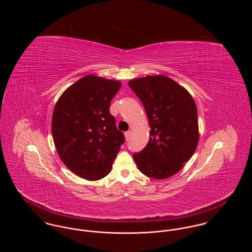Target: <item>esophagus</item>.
I'll return each instance as SVG.
<instances>
[{
    "instance_id": "obj_1",
    "label": "esophagus",
    "mask_w": 252,
    "mask_h": 252,
    "mask_svg": "<svg viewBox=\"0 0 252 252\" xmlns=\"http://www.w3.org/2000/svg\"><path fill=\"white\" fill-rule=\"evenodd\" d=\"M125 136H126V140L128 141L130 139V136H131V131H126L125 133Z\"/></svg>"
}]
</instances>
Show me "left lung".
Wrapping results in <instances>:
<instances>
[{
	"label": "left lung",
	"instance_id": "8db88e82",
	"mask_svg": "<svg viewBox=\"0 0 252 252\" xmlns=\"http://www.w3.org/2000/svg\"><path fill=\"white\" fill-rule=\"evenodd\" d=\"M128 86L144 105L149 126L147 145L133 158L149 178L164 180L178 173L194 153L199 133L191 94L164 75L132 79Z\"/></svg>",
	"mask_w": 252,
	"mask_h": 252
}]
</instances>
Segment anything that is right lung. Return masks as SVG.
Here are the masks:
<instances>
[{"instance_id":"obj_1","label":"right lung","mask_w":252,"mask_h":252,"mask_svg":"<svg viewBox=\"0 0 252 252\" xmlns=\"http://www.w3.org/2000/svg\"><path fill=\"white\" fill-rule=\"evenodd\" d=\"M120 81L88 74L70 86L58 100L52 134L63 163L88 180L103 179L125 142L109 113Z\"/></svg>"}]
</instances>
